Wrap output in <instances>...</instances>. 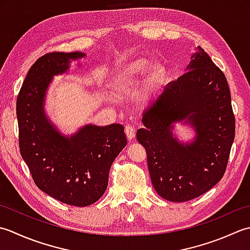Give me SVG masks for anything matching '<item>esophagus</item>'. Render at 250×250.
<instances>
[{"mask_svg":"<svg viewBox=\"0 0 250 250\" xmlns=\"http://www.w3.org/2000/svg\"><path fill=\"white\" fill-rule=\"evenodd\" d=\"M125 134L128 139H132L136 135V128L132 125H126L125 126Z\"/></svg>","mask_w":250,"mask_h":250,"instance_id":"esophagus-1","label":"esophagus"}]
</instances>
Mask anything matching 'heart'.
<instances>
[{"label": "heart", "mask_w": 250, "mask_h": 250, "mask_svg": "<svg viewBox=\"0 0 250 250\" xmlns=\"http://www.w3.org/2000/svg\"><path fill=\"white\" fill-rule=\"evenodd\" d=\"M150 65V61L144 58L134 59L129 62L121 65L111 76L110 84L112 88L115 90H123L129 87L135 81L141 78L149 70ZM150 73L152 80H159L164 75L165 69L162 64L156 63L152 65Z\"/></svg>", "instance_id": "heart-1"}]
</instances>
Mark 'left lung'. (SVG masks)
Masks as SVG:
<instances>
[{
  "mask_svg": "<svg viewBox=\"0 0 250 250\" xmlns=\"http://www.w3.org/2000/svg\"><path fill=\"white\" fill-rule=\"evenodd\" d=\"M187 119L197 130L190 145L179 144L170 129ZM146 128L137 139L146 147L152 185L170 202H187L209 191L225 175L235 136L231 93L225 73L202 47L187 72L168 83L147 109Z\"/></svg>",
  "mask_w": 250,
  "mask_h": 250,
  "instance_id": "1",
  "label": "left lung"
}]
</instances>
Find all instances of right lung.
Segmentation results:
<instances>
[{
    "instance_id": "1",
    "label": "right lung",
    "mask_w": 250,
    "mask_h": 250,
    "mask_svg": "<svg viewBox=\"0 0 250 250\" xmlns=\"http://www.w3.org/2000/svg\"><path fill=\"white\" fill-rule=\"evenodd\" d=\"M83 53L53 52L30 68L17 97L19 149L39 189L68 205L85 207L104 195L112 163L127 144L124 127L87 125L63 137L44 114L53 75L65 72Z\"/></svg>"
}]
</instances>
